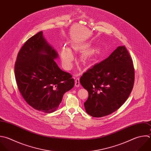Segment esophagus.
Masks as SVG:
<instances>
[{"label": "esophagus", "mask_w": 151, "mask_h": 151, "mask_svg": "<svg viewBox=\"0 0 151 151\" xmlns=\"http://www.w3.org/2000/svg\"><path fill=\"white\" fill-rule=\"evenodd\" d=\"M80 85V78H76L75 80V86L77 87H78Z\"/></svg>", "instance_id": "1"}]
</instances>
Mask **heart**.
<instances>
[{"label":"heart","mask_w":151,"mask_h":151,"mask_svg":"<svg viewBox=\"0 0 151 151\" xmlns=\"http://www.w3.org/2000/svg\"><path fill=\"white\" fill-rule=\"evenodd\" d=\"M94 52V51H91L87 52L81 59V61L86 65L88 63V58ZM61 60L63 68L65 70H69L73 67V63L74 59V55L71 50L67 48H63L61 52Z\"/></svg>","instance_id":"obj_1"}]
</instances>
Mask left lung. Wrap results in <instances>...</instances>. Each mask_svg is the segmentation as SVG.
<instances>
[{"mask_svg":"<svg viewBox=\"0 0 151 151\" xmlns=\"http://www.w3.org/2000/svg\"><path fill=\"white\" fill-rule=\"evenodd\" d=\"M80 81L88 92L84 104L89 115L101 117L116 111L129 97L134 81L132 59L126 47H118L84 73Z\"/></svg>","mask_w":151,"mask_h":151,"instance_id":"left-lung-1","label":"left lung"}]
</instances>
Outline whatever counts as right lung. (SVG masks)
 I'll return each instance as SVG.
<instances>
[{"label": "right lung", "instance_id": "right-lung-1", "mask_svg": "<svg viewBox=\"0 0 151 151\" xmlns=\"http://www.w3.org/2000/svg\"><path fill=\"white\" fill-rule=\"evenodd\" d=\"M41 31L30 38L18 52L15 75L18 89L34 109L51 113L59 107L63 95L74 85L72 76L54 61L57 52Z\"/></svg>", "mask_w": 151, "mask_h": 151}]
</instances>
